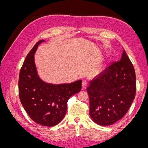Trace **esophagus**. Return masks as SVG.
<instances>
[{"label": "esophagus", "instance_id": "obj_1", "mask_svg": "<svg viewBox=\"0 0 148 148\" xmlns=\"http://www.w3.org/2000/svg\"><path fill=\"white\" fill-rule=\"evenodd\" d=\"M87 85H88V83L86 81H83L82 82V89H85L87 87Z\"/></svg>", "mask_w": 148, "mask_h": 148}]
</instances>
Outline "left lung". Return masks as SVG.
<instances>
[{"instance_id":"8db88e82","label":"left lung","mask_w":148,"mask_h":148,"mask_svg":"<svg viewBox=\"0 0 148 148\" xmlns=\"http://www.w3.org/2000/svg\"><path fill=\"white\" fill-rule=\"evenodd\" d=\"M136 75L126 52L89 82L86 88L89 115L94 122L108 126L122 119L136 94Z\"/></svg>"}]
</instances>
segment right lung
<instances>
[{
    "instance_id": "1",
    "label": "right lung",
    "mask_w": 148,
    "mask_h": 148,
    "mask_svg": "<svg viewBox=\"0 0 148 148\" xmlns=\"http://www.w3.org/2000/svg\"><path fill=\"white\" fill-rule=\"evenodd\" d=\"M44 40L38 41L27 56L19 75L20 99L26 112L34 122L53 127L64 118L67 101L82 89V80L71 83H49L39 77L34 61V53Z\"/></svg>"
}]
</instances>
